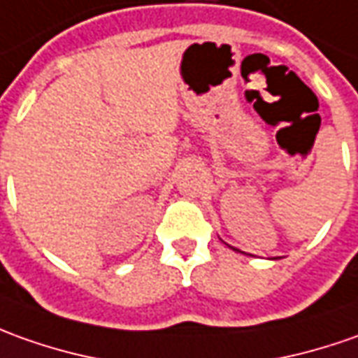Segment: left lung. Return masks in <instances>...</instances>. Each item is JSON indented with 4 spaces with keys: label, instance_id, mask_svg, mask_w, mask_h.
Instances as JSON below:
<instances>
[{
    "label": "left lung",
    "instance_id": "obj_1",
    "mask_svg": "<svg viewBox=\"0 0 358 358\" xmlns=\"http://www.w3.org/2000/svg\"><path fill=\"white\" fill-rule=\"evenodd\" d=\"M235 250H237V249H235Z\"/></svg>",
    "mask_w": 358,
    "mask_h": 358
}]
</instances>
